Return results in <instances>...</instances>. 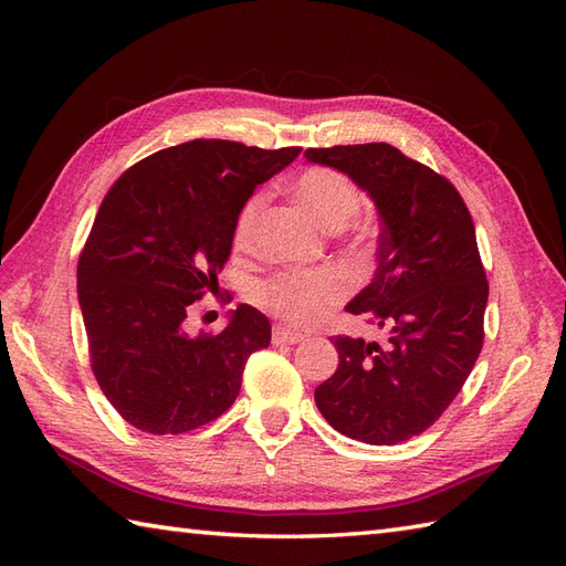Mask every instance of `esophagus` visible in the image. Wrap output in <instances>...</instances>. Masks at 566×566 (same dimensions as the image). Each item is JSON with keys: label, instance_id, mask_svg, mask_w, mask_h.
I'll return each instance as SVG.
<instances>
[{"label": "esophagus", "instance_id": "1", "mask_svg": "<svg viewBox=\"0 0 566 566\" xmlns=\"http://www.w3.org/2000/svg\"><path fill=\"white\" fill-rule=\"evenodd\" d=\"M304 335L297 333V331H290V328H273V335H271V342L273 345H297V342H302Z\"/></svg>", "mask_w": 566, "mask_h": 566}]
</instances>
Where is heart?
I'll return each mask as SVG.
<instances>
[{
  "instance_id": "1",
  "label": "heart",
  "mask_w": 566,
  "mask_h": 566,
  "mask_svg": "<svg viewBox=\"0 0 566 566\" xmlns=\"http://www.w3.org/2000/svg\"><path fill=\"white\" fill-rule=\"evenodd\" d=\"M293 193L304 212L314 219L316 227L333 233L352 227L358 238H368L370 229L366 224H358V221L348 224L356 217V212L361 210V191H358V186L347 175L331 167H310L295 179ZM262 205L264 196L254 193L238 210L233 224L235 250L252 248L256 217L262 212ZM347 293L349 281L345 279V273L335 269H321L310 273H276V276L256 285L254 297L269 312L281 316L287 323L312 325L328 314L335 304L345 300Z\"/></svg>"
}]
</instances>
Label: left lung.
Wrapping results in <instances>:
<instances>
[{
  "instance_id": "obj_1",
  "label": "left lung",
  "mask_w": 566,
  "mask_h": 566,
  "mask_svg": "<svg viewBox=\"0 0 566 566\" xmlns=\"http://www.w3.org/2000/svg\"><path fill=\"white\" fill-rule=\"evenodd\" d=\"M304 156L345 172L378 208V269L347 312L389 333L385 347L331 337L339 364L314 399L337 432L394 447L439 420L482 352L489 281L472 217L449 179L389 144Z\"/></svg>"
}]
</instances>
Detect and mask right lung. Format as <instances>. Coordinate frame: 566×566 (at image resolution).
Returning <instances> with one entry per match:
<instances>
[{
	"label": "right lung",
	"mask_w": 566,
	"mask_h": 566,
	"mask_svg": "<svg viewBox=\"0 0 566 566\" xmlns=\"http://www.w3.org/2000/svg\"><path fill=\"white\" fill-rule=\"evenodd\" d=\"M196 139L132 165L101 202L77 262V300L94 378L113 408L148 434L217 420L241 391L271 323L238 304L221 333L188 335V306L217 283L252 191L300 156Z\"/></svg>",
	"instance_id": "1"
}]
</instances>
